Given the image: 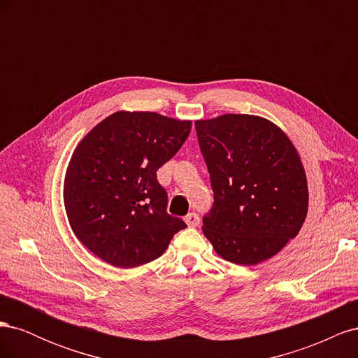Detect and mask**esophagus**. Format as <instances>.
<instances>
[{"label":"esophagus","mask_w":358,"mask_h":358,"mask_svg":"<svg viewBox=\"0 0 358 358\" xmlns=\"http://www.w3.org/2000/svg\"><path fill=\"white\" fill-rule=\"evenodd\" d=\"M185 222L189 225V227H197L200 224V216L196 213V212H191L185 216Z\"/></svg>","instance_id":"1"}]
</instances>
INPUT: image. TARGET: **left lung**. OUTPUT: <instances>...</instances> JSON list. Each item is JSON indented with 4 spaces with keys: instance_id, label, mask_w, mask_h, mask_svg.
Returning a JSON list of instances; mask_svg holds the SVG:
<instances>
[{
    "instance_id": "1",
    "label": "left lung",
    "mask_w": 358,
    "mask_h": 358,
    "mask_svg": "<svg viewBox=\"0 0 358 358\" xmlns=\"http://www.w3.org/2000/svg\"><path fill=\"white\" fill-rule=\"evenodd\" d=\"M213 191L203 233L227 262L254 266L294 239L308 213V182L294 145L264 117L197 121Z\"/></svg>"
}]
</instances>
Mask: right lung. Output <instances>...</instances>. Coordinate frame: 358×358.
Here are the masks:
<instances>
[{
	"mask_svg": "<svg viewBox=\"0 0 358 358\" xmlns=\"http://www.w3.org/2000/svg\"><path fill=\"white\" fill-rule=\"evenodd\" d=\"M191 121L154 112H116L76 148L64 201L76 237L115 267L129 268L164 254L183 220L167 213L157 170L176 155Z\"/></svg>",
	"mask_w": 358,
	"mask_h": 358,
	"instance_id": "obj_1",
	"label": "right lung"
}]
</instances>
